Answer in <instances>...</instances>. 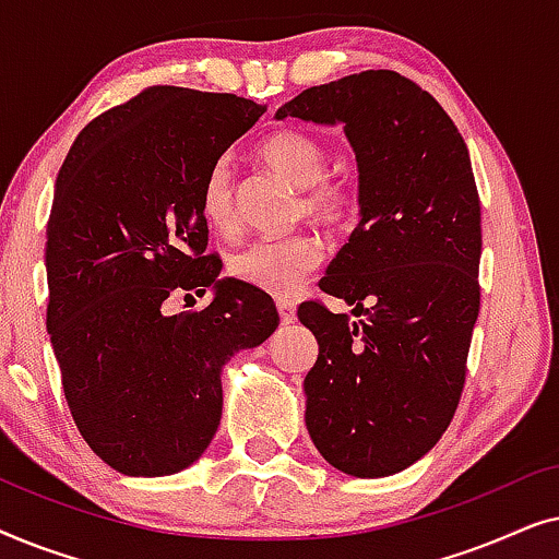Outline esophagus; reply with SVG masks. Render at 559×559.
<instances>
[{
	"instance_id": "34e87169",
	"label": "esophagus",
	"mask_w": 559,
	"mask_h": 559,
	"mask_svg": "<svg viewBox=\"0 0 559 559\" xmlns=\"http://www.w3.org/2000/svg\"><path fill=\"white\" fill-rule=\"evenodd\" d=\"M277 310H280L282 325H289V323H295V320H297V316H295V302L285 300V297H280V300H277Z\"/></svg>"
}]
</instances>
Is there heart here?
I'll return each mask as SVG.
<instances>
[{
	"instance_id": "1",
	"label": "heart",
	"mask_w": 559,
	"mask_h": 559,
	"mask_svg": "<svg viewBox=\"0 0 559 559\" xmlns=\"http://www.w3.org/2000/svg\"><path fill=\"white\" fill-rule=\"evenodd\" d=\"M259 157L300 188V211L316 224L346 228L358 216V193L348 180L331 178L325 144L312 134L285 129L266 136ZM201 211L216 231H234V170L228 159H218L205 175L201 188ZM323 262V243L312 234H293L282 239H257L228 259V270L236 280L264 289L270 295H293Z\"/></svg>"
}]
</instances>
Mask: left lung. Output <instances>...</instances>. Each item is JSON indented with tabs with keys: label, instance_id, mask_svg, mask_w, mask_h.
Segmentation results:
<instances>
[{
	"label": "left lung",
	"instance_id": "obj_1",
	"mask_svg": "<svg viewBox=\"0 0 559 559\" xmlns=\"http://www.w3.org/2000/svg\"><path fill=\"white\" fill-rule=\"evenodd\" d=\"M285 117L343 124L361 205L320 289L366 318L350 323L320 302L297 310L318 338L305 425L333 468L392 476L435 448L465 384L480 305V201L468 147L445 109L394 71L312 86L277 109Z\"/></svg>",
	"mask_w": 559,
	"mask_h": 559
}]
</instances>
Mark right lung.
<instances>
[{
	"instance_id": "1",
	"label": "right lung",
	"mask_w": 559,
	"mask_h": 559,
	"mask_svg": "<svg viewBox=\"0 0 559 559\" xmlns=\"http://www.w3.org/2000/svg\"><path fill=\"white\" fill-rule=\"evenodd\" d=\"M266 106L150 86L88 121L56 180L45 241L48 333L68 409L124 476H170L211 445L221 369L280 323L272 297L218 280L201 188ZM214 287L201 313L167 317L175 288Z\"/></svg>"
}]
</instances>
